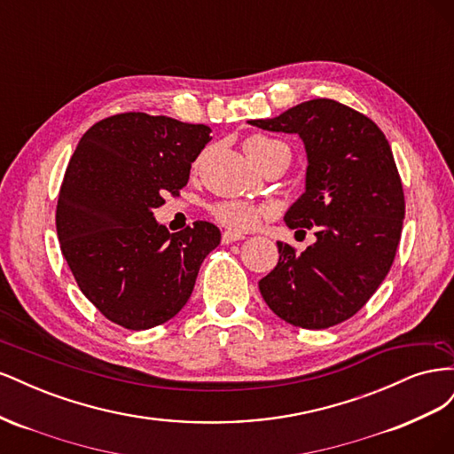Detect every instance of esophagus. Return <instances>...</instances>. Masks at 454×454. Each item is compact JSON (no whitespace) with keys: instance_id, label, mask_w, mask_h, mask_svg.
<instances>
[{"instance_id":"obj_1","label":"esophagus","mask_w":454,"mask_h":454,"mask_svg":"<svg viewBox=\"0 0 454 454\" xmlns=\"http://www.w3.org/2000/svg\"><path fill=\"white\" fill-rule=\"evenodd\" d=\"M237 240H244V235H240V232H232V231H223V235H222L223 244H231Z\"/></svg>"}]
</instances>
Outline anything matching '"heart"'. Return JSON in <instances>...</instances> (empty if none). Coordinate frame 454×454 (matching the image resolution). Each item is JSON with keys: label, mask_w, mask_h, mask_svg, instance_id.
Segmentation results:
<instances>
[{"label": "heart", "mask_w": 454, "mask_h": 454, "mask_svg": "<svg viewBox=\"0 0 454 454\" xmlns=\"http://www.w3.org/2000/svg\"><path fill=\"white\" fill-rule=\"evenodd\" d=\"M246 151L252 157V160L255 164L265 162L277 155H286L290 159V149H287L286 144H282L280 140L269 138V136H250L246 140ZM210 214L222 225L232 229V231H252L255 229L261 219L267 215V208L261 204L250 202V200H217L210 206Z\"/></svg>", "instance_id": "heart-1"}]
</instances>
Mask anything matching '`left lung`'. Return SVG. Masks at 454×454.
<instances>
[{
	"mask_svg": "<svg viewBox=\"0 0 454 454\" xmlns=\"http://www.w3.org/2000/svg\"><path fill=\"white\" fill-rule=\"evenodd\" d=\"M250 122L303 138L307 193L287 210L286 225L316 237L301 254L278 242V265L259 280V292L292 325L345 322L387 278L402 239L405 197L387 136L367 115L329 98Z\"/></svg>",
	"mask_w": 454,
	"mask_h": 454,
	"instance_id": "1",
	"label": "left lung"
}]
</instances>
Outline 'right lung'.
Here are the masks:
<instances>
[{"mask_svg":"<svg viewBox=\"0 0 454 454\" xmlns=\"http://www.w3.org/2000/svg\"><path fill=\"white\" fill-rule=\"evenodd\" d=\"M206 125L127 112L92 125L67 162L57 232L79 290L109 322L142 332L189 301L204 257L222 240L210 222L157 225L164 195L180 197Z\"/></svg>","mask_w":454,"mask_h":454,"instance_id":"obj_1","label":"right lung"}]
</instances>
